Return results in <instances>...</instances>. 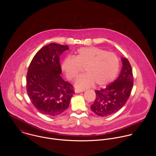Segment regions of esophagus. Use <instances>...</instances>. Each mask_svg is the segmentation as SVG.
<instances>
[{"label": "esophagus", "instance_id": "esophagus-1", "mask_svg": "<svg viewBox=\"0 0 156 156\" xmlns=\"http://www.w3.org/2000/svg\"><path fill=\"white\" fill-rule=\"evenodd\" d=\"M85 91V90H80V89H75V92L76 93H80V92H83Z\"/></svg>", "mask_w": 156, "mask_h": 156}]
</instances>
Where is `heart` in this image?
I'll return each instance as SVG.
<instances>
[{
    "instance_id": "1",
    "label": "heart",
    "mask_w": 156,
    "mask_h": 156,
    "mask_svg": "<svg viewBox=\"0 0 156 156\" xmlns=\"http://www.w3.org/2000/svg\"><path fill=\"white\" fill-rule=\"evenodd\" d=\"M61 67L69 80L75 79L85 68L86 73L79 76L74 83L77 88L85 89L95 82L100 87L110 83L118 73L119 61L112 52L95 47H83L73 57L65 59Z\"/></svg>"
}]
</instances>
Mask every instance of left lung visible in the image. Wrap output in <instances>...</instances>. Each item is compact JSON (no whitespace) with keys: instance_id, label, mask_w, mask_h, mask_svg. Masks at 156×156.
<instances>
[{"instance_id":"left-lung-1","label":"left lung","mask_w":156,"mask_h":156,"mask_svg":"<svg viewBox=\"0 0 156 156\" xmlns=\"http://www.w3.org/2000/svg\"><path fill=\"white\" fill-rule=\"evenodd\" d=\"M122 68L117 79L105 88L95 91L90 109L100 116H108L121 109L127 101L133 85V75L129 60L122 58Z\"/></svg>"}]
</instances>
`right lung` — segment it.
Returning <instances> with one entry per match:
<instances>
[{
    "label": "right lung",
    "instance_id": "1",
    "mask_svg": "<svg viewBox=\"0 0 156 156\" xmlns=\"http://www.w3.org/2000/svg\"><path fill=\"white\" fill-rule=\"evenodd\" d=\"M68 45L51 43L34 56L26 75V90L34 106L49 116L65 111L74 92L73 86L61 76L60 56Z\"/></svg>",
    "mask_w": 156,
    "mask_h": 156
}]
</instances>
